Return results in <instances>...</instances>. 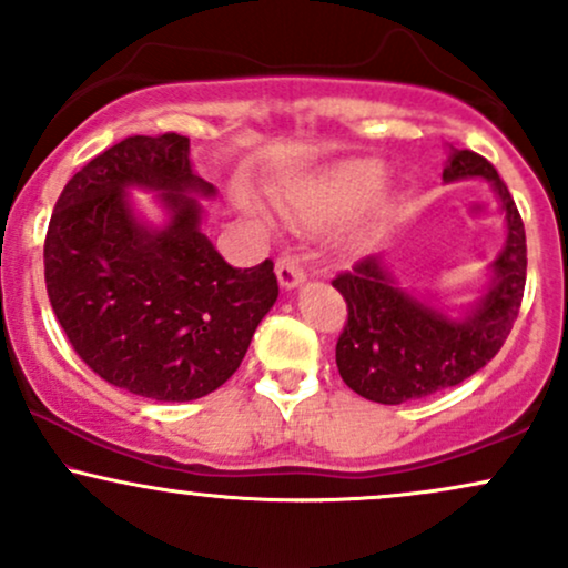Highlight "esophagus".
<instances>
[{"instance_id":"1","label":"esophagus","mask_w":568,"mask_h":568,"mask_svg":"<svg viewBox=\"0 0 568 568\" xmlns=\"http://www.w3.org/2000/svg\"><path fill=\"white\" fill-rule=\"evenodd\" d=\"M275 272H277V280L283 288H296V285L304 283V266L298 262L296 256H291V253H283V256L277 258L275 264Z\"/></svg>"}]
</instances>
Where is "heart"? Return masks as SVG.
<instances>
[{
    "mask_svg": "<svg viewBox=\"0 0 568 568\" xmlns=\"http://www.w3.org/2000/svg\"><path fill=\"white\" fill-rule=\"evenodd\" d=\"M384 168L374 160H352L331 168L310 192L304 194L306 207L323 213H342L366 202L382 186Z\"/></svg>",
    "mask_w": 568,
    "mask_h": 568,
    "instance_id": "obj_1",
    "label": "heart"
}]
</instances>
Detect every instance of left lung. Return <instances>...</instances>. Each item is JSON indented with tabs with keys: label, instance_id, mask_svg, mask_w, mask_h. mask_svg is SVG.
<instances>
[{
	"label": "left lung",
	"instance_id": "obj_1",
	"mask_svg": "<svg viewBox=\"0 0 568 568\" xmlns=\"http://www.w3.org/2000/svg\"><path fill=\"white\" fill-rule=\"evenodd\" d=\"M486 179L501 202L507 240L491 264V288L465 317H448L400 291L379 256L361 258L334 280L347 302L336 342L344 384L366 400L400 406L456 387L501 349L518 317L526 285V232L497 168L470 149L448 152L443 181Z\"/></svg>",
	"mask_w": 568,
	"mask_h": 568
}]
</instances>
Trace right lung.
<instances>
[{"label":"right lung","instance_id":"obj_1","mask_svg":"<svg viewBox=\"0 0 568 568\" xmlns=\"http://www.w3.org/2000/svg\"><path fill=\"white\" fill-rule=\"evenodd\" d=\"M160 191L165 227L134 219L126 189ZM216 189L179 133L130 135L63 186L44 237V283L71 347L101 379L152 400L213 393L277 302L275 264H226L200 232Z\"/></svg>","mask_w":568,"mask_h":568}]
</instances>
